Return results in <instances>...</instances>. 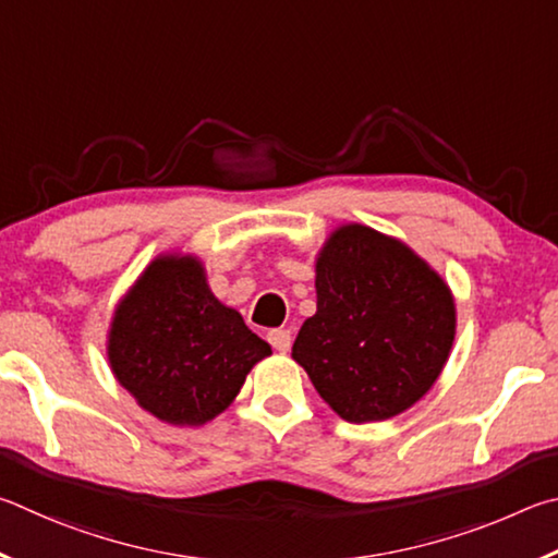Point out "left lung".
<instances>
[{"mask_svg": "<svg viewBox=\"0 0 558 558\" xmlns=\"http://www.w3.org/2000/svg\"><path fill=\"white\" fill-rule=\"evenodd\" d=\"M269 343L213 294L191 252H161L117 301L107 363L144 412L173 426H203L240 395Z\"/></svg>", "mask_w": 558, "mask_h": 558, "instance_id": "1", "label": "left lung"}]
</instances>
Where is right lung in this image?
Here are the masks:
<instances>
[{
  "mask_svg": "<svg viewBox=\"0 0 558 558\" xmlns=\"http://www.w3.org/2000/svg\"><path fill=\"white\" fill-rule=\"evenodd\" d=\"M456 338V299L402 240L360 222L316 254V314L291 357L350 424L387 422L436 385Z\"/></svg>",
  "mask_w": 558,
  "mask_h": 558,
  "instance_id": "obj_1",
  "label": "right lung"
}]
</instances>
